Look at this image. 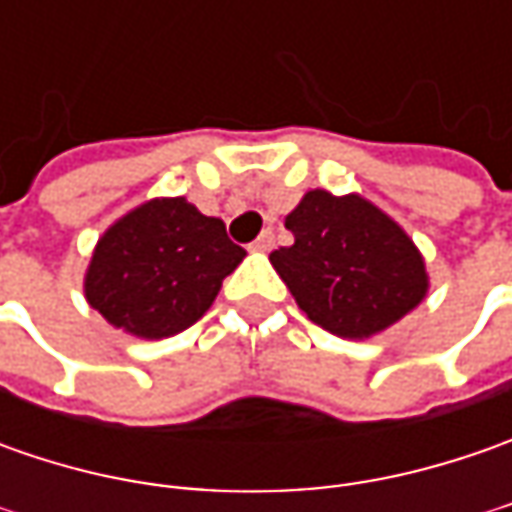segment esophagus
<instances>
[{"label": "esophagus", "mask_w": 512, "mask_h": 512, "mask_svg": "<svg viewBox=\"0 0 512 512\" xmlns=\"http://www.w3.org/2000/svg\"><path fill=\"white\" fill-rule=\"evenodd\" d=\"M273 242H276V239H273V230H262V236H259V239H256L250 247H253V250H259V253H265V250L273 247Z\"/></svg>", "instance_id": "34e87169"}]
</instances>
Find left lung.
<instances>
[{"instance_id":"obj_1","label":"left lung","mask_w":512,"mask_h":512,"mask_svg":"<svg viewBox=\"0 0 512 512\" xmlns=\"http://www.w3.org/2000/svg\"><path fill=\"white\" fill-rule=\"evenodd\" d=\"M293 245L270 253L310 322L342 339H370L427 296L419 247L359 193L307 190L287 213Z\"/></svg>"}]
</instances>
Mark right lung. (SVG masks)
I'll return each mask as SVG.
<instances>
[{"label": "right lung", "instance_id": "add662e5", "mask_svg": "<svg viewBox=\"0 0 512 512\" xmlns=\"http://www.w3.org/2000/svg\"><path fill=\"white\" fill-rule=\"evenodd\" d=\"M245 247L225 222L199 213L185 196L150 199L125 213L96 242L85 299L110 325L139 339H165L196 325Z\"/></svg>", "mask_w": 512, "mask_h": 512}]
</instances>
